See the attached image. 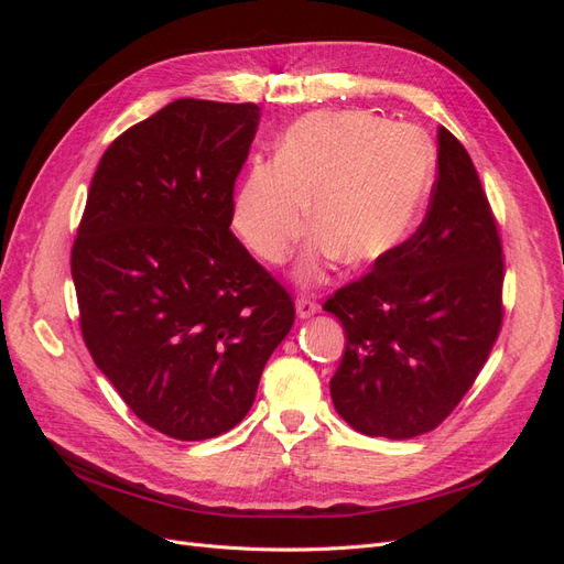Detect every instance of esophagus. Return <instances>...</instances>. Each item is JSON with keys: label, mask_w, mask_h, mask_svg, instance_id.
Here are the masks:
<instances>
[{"label": "esophagus", "mask_w": 564, "mask_h": 564, "mask_svg": "<svg viewBox=\"0 0 564 564\" xmlns=\"http://www.w3.org/2000/svg\"><path fill=\"white\" fill-rule=\"evenodd\" d=\"M317 311H319V305H317L315 299H311V296H299V299H296V317H299V319H308V317H313Z\"/></svg>", "instance_id": "obj_1"}]
</instances>
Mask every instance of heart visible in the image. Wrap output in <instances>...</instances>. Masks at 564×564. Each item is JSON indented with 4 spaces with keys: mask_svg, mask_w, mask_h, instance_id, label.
I'll use <instances>...</instances> for the list:
<instances>
[{
    "mask_svg": "<svg viewBox=\"0 0 564 564\" xmlns=\"http://www.w3.org/2000/svg\"><path fill=\"white\" fill-rule=\"evenodd\" d=\"M435 152L412 127L365 110L313 112L286 129L275 162L249 166L232 202V228L265 263H282L308 228L319 235L301 256L296 278L319 275L344 256L355 268L395 253L429 204Z\"/></svg>",
    "mask_w": 564,
    "mask_h": 564,
    "instance_id": "1",
    "label": "heart"
}]
</instances>
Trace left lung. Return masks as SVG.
Returning <instances> with one entry per match:
<instances>
[{
	"label": "left lung",
	"instance_id": "obj_1",
	"mask_svg": "<svg viewBox=\"0 0 564 564\" xmlns=\"http://www.w3.org/2000/svg\"><path fill=\"white\" fill-rule=\"evenodd\" d=\"M503 259L473 160L437 129V181L419 230L324 303L346 332L329 383L338 416L369 437L409 440L445 421L501 329Z\"/></svg>",
	"mask_w": 564,
	"mask_h": 564
}]
</instances>
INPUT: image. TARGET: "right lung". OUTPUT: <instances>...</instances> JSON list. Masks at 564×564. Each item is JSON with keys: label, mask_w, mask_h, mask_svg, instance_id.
Segmentation results:
<instances>
[{"label": "right lung", "mask_w": 564, "mask_h": 564, "mask_svg": "<svg viewBox=\"0 0 564 564\" xmlns=\"http://www.w3.org/2000/svg\"><path fill=\"white\" fill-rule=\"evenodd\" d=\"M261 108L181 98L106 150L73 280L96 367L176 440L228 433L253 404L294 303L230 230Z\"/></svg>", "instance_id": "add662e5"}]
</instances>
